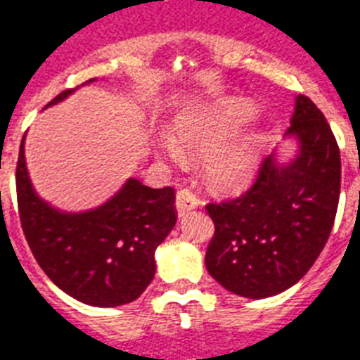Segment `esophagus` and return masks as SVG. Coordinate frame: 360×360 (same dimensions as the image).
Here are the masks:
<instances>
[{"instance_id":"1","label":"esophagus","mask_w":360,"mask_h":360,"mask_svg":"<svg viewBox=\"0 0 360 360\" xmlns=\"http://www.w3.org/2000/svg\"><path fill=\"white\" fill-rule=\"evenodd\" d=\"M199 198L192 192L190 188L183 186V188L177 190V195H175V207H177V212L183 216V214L194 210V208L199 207Z\"/></svg>"}]
</instances>
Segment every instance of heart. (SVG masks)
Instances as JSON below:
<instances>
[{"label":"heart","mask_w":360,"mask_h":360,"mask_svg":"<svg viewBox=\"0 0 360 360\" xmlns=\"http://www.w3.org/2000/svg\"><path fill=\"white\" fill-rule=\"evenodd\" d=\"M255 110L245 102H232L217 110L186 115L177 120L181 143L192 152H212L207 157V174L212 183L221 186L241 185L252 172V150L249 143H225L241 124L252 117ZM159 150L170 161L179 162L183 150L170 135L159 137Z\"/></svg>","instance_id":"obj_1"}]
</instances>
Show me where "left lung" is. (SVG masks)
Here are the masks:
<instances>
[{"label": "left lung", "instance_id": "obj_1", "mask_svg": "<svg viewBox=\"0 0 360 360\" xmlns=\"http://www.w3.org/2000/svg\"><path fill=\"white\" fill-rule=\"evenodd\" d=\"M288 134L300 141L291 165L265 157L243 194L205 207L214 221L208 273L240 297L267 298L295 285L333 229L340 195L337 139L304 95L297 96Z\"/></svg>", "mask_w": 360, "mask_h": 360}]
</instances>
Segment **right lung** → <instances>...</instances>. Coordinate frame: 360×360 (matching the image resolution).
Masks as SVG:
<instances>
[{
	"mask_svg": "<svg viewBox=\"0 0 360 360\" xmlns=\"http://www.w3.org/2000/svg\"><path fill=\"white\" fill-rule=\"evenodd\" d=\"M71 91L65 89L47 105ZM23 139L16 165L18 214L44 273L69 297L89 306L115 307L141 297L155 274L153 252L177 221L175 190L150 188L129 179L96 210L60 214L36 198L27 175Z\"/></svg>",
	"mask_w": 360,
	"mask_h": 360,
	"instance_id": "obj_1",
	"label": "right lung"
}]
</instances>
